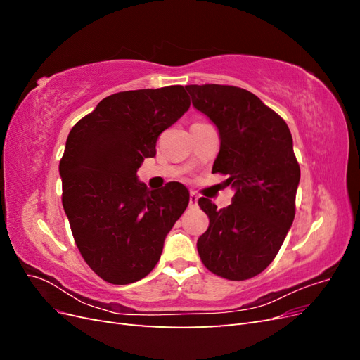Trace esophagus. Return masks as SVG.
Wrapping results in <instances>:
<instances>
[{
	"mask_svg": "<svg viewBox=\"0 0 360 360\" xmlns=\"http://www.w3.org/2000/svg\"><path fill=\"white\" fill-rule=\"evenodd\" d=\"M198 205V195L191 192L189 195V207H197Z\"/></svg>",
	"mask_w": 360,
	"mask_h": 360,
	"instance_id": "1",
	"label": "esophagus"
}]
</instances>
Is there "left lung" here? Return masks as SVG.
Wrapping results in <instances>:
<instances>
[{
    "label": "left lung",
    "instance_id": "1",
    "mask_svg": "<svg viewBox=\"0 0 360 360\" xmlns=\"http://www.w3.org/2000/svg\"><path fill=\"white\" fill-rule=\"evenodd\" d=\"M192 103L219 130L213 172L226 176L236 193L225 209L198 204L209 228L198 238L212 274L245 281L259 275L284 243L296 214L300 167L287 123L255 94L233 85H186Z\"/></svg>",
    "mask_w": 360,
    "mask_h": 360
}]
</instances>
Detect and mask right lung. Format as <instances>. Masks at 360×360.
<instances>
[{"label": "right lung", "mask_w": 360, "mask_h": 360, "mask_svg": "<svg viewBox=\"0 0 360 360\" xmlns=\"http://www.w3.org/2000/svg\"><path fill=\"white\" fill-rule=\"evenodd\" d=\"M189 106L181 85L120 91L70 130L60 160L63 207L85 263L110 284L147 276L186 210L189 192L181 183L148 191L136 171Z\"/></svg>", "instance_id": "right-lung-1"}]
</instances>
